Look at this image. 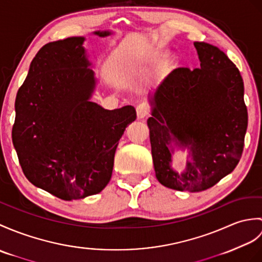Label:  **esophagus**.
<instances>
[{
  "mask_svg": "<svg viewBox=\"0 0 262 262\" xmlns=\"http://www.w3.org/2000/svg\"><path fill=\"white\" fill-rule=\"evenodd\" d=\"M136 112H137V117L138 118H144L147 116L149 114V106L148 103L146 102H141L138 103L137 107H136Z\"/></svg>",
  "mask_w": 262,
  "mask_h": 262,
  "instance_id": "1",
  "label": "esophagus"
}]
</instances>
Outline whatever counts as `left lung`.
Instances as JSON below:
<instances>
[{
    "label": "left lung",
    "instance_id": "left-lung-1",
    "mask_svg": "<svg viewBox=\"0 0 262 262\" xmlns=\"http://www.w3.org/2000/svg\"><path fill=\"white\" fill-rule=\"evenodd\" d=\"M200 68L180 67L157 89L148 118L156 178L164 186L199 192L215 185L241 159L248 126L239 69L220 49L194 42ZM190 148L182 174L170 167L169 143Z\"/></svg>",
    "mask_w": 262,
    "mask_h": 262
}]
</instances>
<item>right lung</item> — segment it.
<instances>
[{"label": "right lung", "instance_id": "obj_1", "mask_svg": "<svg viewBox=\"0 0 262 262\" xmlns=\"http://www.w3.org/2000/svg\"><path fill=\"white\" fill-rule=\"evenodd\" d=\"M83 40L72 36L49 42L35 54L17 90L12 128L26 178L66 201L106 187L118 141L136 119L133 106L107 111L89 100L96 81Z\"/></svg>", "mask_w": 262, "mask_h": 262}]
</instances>
